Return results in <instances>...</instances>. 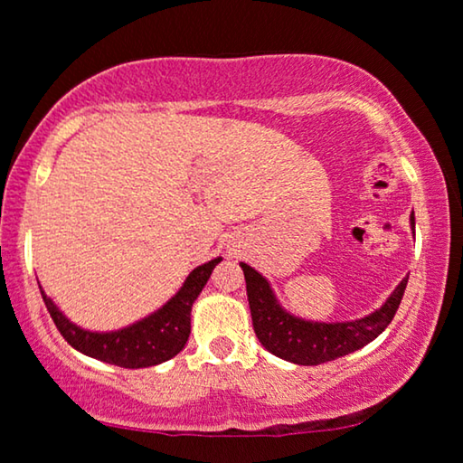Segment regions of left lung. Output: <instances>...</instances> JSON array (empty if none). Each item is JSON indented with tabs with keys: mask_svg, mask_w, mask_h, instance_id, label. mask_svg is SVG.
<instances>
[{
	"mask_svg": "<svg viewBox=\"0 0 463 463\" xmlns=\"http://www.w3.org/2000/svg\"><path fill=\"white\" fill-rule=\"evenodd\" d=\"M415 230V217L411 214ZM246 280V295L252 316V328L265 350L278 358L295 364H322L337 360L371 344L385 331L401 306L409 278L398 284L390 299L377 312L352 322H307L295 318L278 306L274 293L265 278L250 268L240 263Z\"/></svg>",
	"mask_w": 463,
	"mask_h": 463,
	"instance_id": "8db88e82",
	"label": "left lung"
}]
</instances>
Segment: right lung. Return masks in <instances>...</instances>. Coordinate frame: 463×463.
<instances>
[{"instance_id": "obj_1", "label": "right lung", "mask_w": 463, "mask_h": 463, "mask_svg": "<svg viewBox=\"0 0 463 463\" xmlns=\"http://www.w3.org/2000/svg\"><path fill=\"white\" fill-rule=\"evenodd\" d=\"M219 261L221 257L195 268L166 306L151 314L149 318L116 333L84 331L69 322L46 295L42 293V297L59 333L75 350L103 363L124 366V369H145V366L166 363L185 347L189 331H192V318H189L192 306Z\"/></svg>"}]
</instances>
